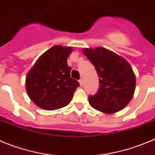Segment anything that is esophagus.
Listing matches in <instances>:
<instances>
[{
  "label": "esophagus",
  "mask_w": 155,
  "mask_h": 155,
  "mask_svg": "<svg viewBox=\"0 0 155 155\" xmlns=\"http://www.w3.org/2000/svg\"><path fill=\"white\" fill-rule=\"evenodd\" d=\"M79 84H80V86H82V85H83V79H79Z\"/></svg>",
  "instance_id": "esophagus-1"
}]
</instances>
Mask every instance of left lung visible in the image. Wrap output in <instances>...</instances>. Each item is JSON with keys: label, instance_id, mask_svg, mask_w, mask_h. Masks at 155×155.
I'll return each instance as SVG.
<instances>
[{"label": "left lung", "instance_id": "1", "mask_svg": "<svg viewBox=\"0 0 155 155\" xmlns=\"http://www.w3.org/2000/svg\"><path fill=\"white\" fill-rule=\"evenodd\" d=\"M83 53L99 77V90L89 96L91 106L107 114L121 110L131 101L135 89V76L129 63L103 47L84 49Z\"/></svg>", "mask_w": 155, "mask_h": 155}]
</instances>
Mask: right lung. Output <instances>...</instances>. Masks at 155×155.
I'll return each mask as SVG.
<instances>
[{
  "label": "right lung",
  "instance_id": "1",
  "mask_svg": "<svg viewBox=\"0 0 155 155\" xmlns=\"http://www.w3.org/2000/svg\"><path fill=\"white\" fill-rule=\"evenodd\" d=\"M72 47L54 46L45 52L26 77L28 96L37 106L45 110H56L66 106L72 100L77 80L71 78L67 65Z\"/></svg>",
  "mask_w": 155,
  "mask_h": 155
}]
</instances>
